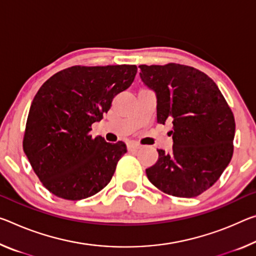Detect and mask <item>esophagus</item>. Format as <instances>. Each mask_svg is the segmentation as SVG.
Wrapping results in <instances>:
<instances>
[{
  "instance_id": "34e87169",
  "label": "esophagus",
  "mask_w": 256,
  "mask_h": 256,
  "mask_svg": "<svg viewBox=\"0 0 256 256\" xmlns=\"http://www.w3.org/2000/svg\"><path fill=\"white\" fill-rule=\"evenodd\" d=\"M126 147H128V152H136V150H138V149L140 148V146L138 144H134V142H128L126 144Z\"/></svg>"
}]
</instances>
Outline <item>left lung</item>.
Segmentation results:
<instances>
[{
    "mask_svg": "<svg viewBox=\"0 0 256 256\" xmlns=\"http://www.w3.org/2000/svg\"><path fill=\"white\" fill-rule=\"evenodd\" d=\"M139 67L142 82L156 92L157 123H173L172 152L157 149V162L146 170L148 179L171 196L196 197L230 163L234 114L214 80L196 68L174 62Z\"/></svg>",
    "mask_w": 256,
    "mask_h": 256,
    "instance_id": "left-lung-1",
    "label": "left lung"
}]
</instances>
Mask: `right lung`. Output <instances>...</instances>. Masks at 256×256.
Wrapping results in <instances>:
<instances>
[{"instance_id": "1", "label": "right lung", "mask_w": 256, "mask_h": 256, "mask_svg": "<svg viewBox=\"0 0 256 256\" xmlns=\"http://www.w3.org/2000/svg\"><path fill=\"white\" fill-rule=\"evenodd\" d=\"M136 70V64L72 66L40 88L28 112L22 148L51 194L80 200L110 182L126 144L92 136L91 126L131 86Z\"/></svg>"}]
</instances>
